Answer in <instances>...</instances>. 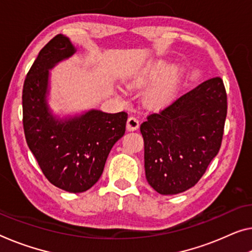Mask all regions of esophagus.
<instances>
[{"instance_id": "esophagus-1", "label": "esophagus", "mask_w": 252, "mask_h": 252, "mask_svg": "<svg viewBox=\"0 0 252 252\" xmlns=\"http://www.w3.org/2000/svg\"><path fill=\"white\" fill-rule=\"evenodd\" d=\"M139 127V122L136 117L134 116H130V117L127 119V129L128 130H136Z\"/></svg>"}]
</instances>
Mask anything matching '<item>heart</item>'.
<instances>
[{
    "mask_svg": "<svg viewBox=\"0 0 252 252\" xmlns=\"http://www.w3.org/2000/svg\"><path fill=\"white\" fill-rule=\"evenodd\" d=\"M166 68H168V63H166V62H163V61L158 62V63H157L154 66H152L149 69L148 74H146V79L150 81L157 80L158 77H160L162 74H163V73L166 71ZM175 73H176V69L175 71H172L170 77H168V79H166L160 87H158L157 90L153 92L152 94L153 101H156V102L161 101V100H163L165 98V95L169 94L170 89H171V87H172Z\"/></svg>",
    "mask_w": 252,
    "mask_h": 252,
    "instance_id": "heart-1",
    "label": "heart"
}]
</instances>
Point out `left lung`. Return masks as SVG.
Segmentation results:
<instances>
[{"label": "left lung", "instance_id": "8db88e82", "mask_svg": "<svg viewBox=\"0 0 252 252\" xmlns=\"http://www.w3.org/2000/svg\"><path fill=\"white\" fill-rule=\"evenodd\" d=\"M220 77L205 81L141 125L146 180L161 195L195 186L219 153L226 118Z\"/></svg>", "mask_w": 252, "mask_h": 252}]
</instances>
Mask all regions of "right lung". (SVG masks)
Instances as JSON below:
<instances>
[{"label": "right lung", "mask_w": 252, "mask_h": 252, "mask_svg": "<svg viewBox=\"0 0 252 252\" xmlns=\"http://www.w3.org/2000/svg\"><path fill=\"white\" fill-rule=\"evenodd\" d=\"M76 48L57 34L42 48L23 83V129L27 144L50 184L68 192H83L101 177L111 148L123 137L127 113L91 109L60 117L48 104L49 71Z\"/></svg>", "instance_id": "1"}]
</instances>
